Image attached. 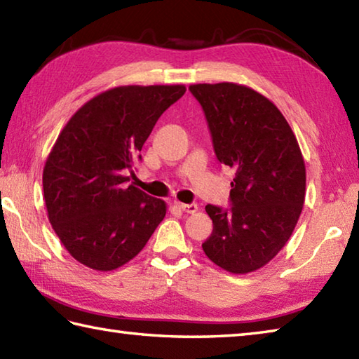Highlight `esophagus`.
I'll return each instance as SVG.
<instances>
[{
    "label": "esophagus",
    "mask_w": 359,
    "mask_h": 359,
    "mask_svg": "<svg viewBox=\"0 0 359 359\" xmlns=\"http://www.w3.org/2000/svg\"><path fill=\"white\" fill-rule=\"evenodd\" d=\"M174 205L177 207L179 210H182V212L189 213V215H193V213L198 212V203H182V202H175Z\"/></svg>",
    "instance_id": "1"
}]
</instances>
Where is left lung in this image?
I'll return each mask as SVG.
<instances>
[{"label":"left lung","instance_id":"1","mask_svg":"<svg viewBox=\"0 0 359 359\" xmlns=\"http://www.w3.org/2000/svg\"><path fill=\"white\" fill-rule=\"evenodd\" d=\"M217 160L231 170V208L207 205L213 231L205 255L231 273H249L290 240L305 202L306 172L297 138L276 104L233 82L194 83Z\"/></svg>","mask_w":359,"mask_h":359}]
</instances>
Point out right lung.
I'll return each instance as SVG.
<instances>
[{
	"instance_id": "1",
	"label": "right lung",
	"mask_w": 359,
	"mask_h": 359,
	"mask_svg": "<svg viewBox=\"0 0 359 359\" xmlns=\"http://www.w3.org/2000/svg\"><path fill=\"white\" fill-rule=\"evenodd\" d=\"M185 86H124L102 91L69 118L43 168L48 219L77 262L114 271L140 254L166 203L133 185L138 152Z\"/></svg>"
}]
</instances>
